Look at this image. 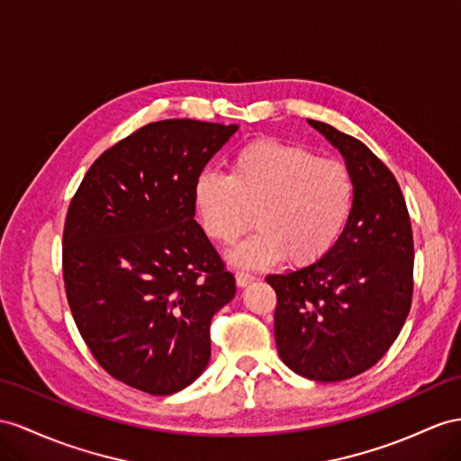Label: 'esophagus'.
<instances>
[{"instance_id": "obj_1", "label": "esophagus", "mask_w": 461, "mask_h": 461, "mask_svg": "<svg viewBox=\"0 0 461 461\" xmlns=\"http://www.w3.org/2000/svg\"><path fill=\"white\" fill-rule=\"evenodd\" d=\"M255 280V276L253 275H249V273H235V285H238L240 288H245L247 285H251V282Z\"/></svg>"}]
</instances>
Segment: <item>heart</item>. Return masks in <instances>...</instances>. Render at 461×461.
<instances>
[{
    "mask_svg": "<svg viewBox=\"0 0 461 461\" xmlns=\"http://www.w3.org/2000/svg\"><path fill=\"white\" fill-rule=\"evenodd\" d=\"M352 173L343 161L278 140H253L231 159L230 175L203 171L193 203L212 241L231 245L253 226L258 231L233 251L240 267L263 268L282 258L313 265L333 249L354 206Z\"/></svg>",
    "mask_w": 461,
    "mask_h": 461,
    "instance_id": "heart-1",
    "label": "heart"
}]
</instances>
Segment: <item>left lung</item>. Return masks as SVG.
<instances>
[{"label": "left lung", "instance_id": "1", "mask_svg": "<svg viewBox=\"0 0 461 461\" xmlns=\"http://www.w3.org/2000/svg\"><path fill=\"white\" fill-rule=\"evenodd\" d=\"M308 122L343 153L354 206L321 261L270 275L275 339L282 362L315 382H343L380 360L403 329L412 300V230L403 193L387 165L360 140Z\"/></svg>", "mask_w": 461, "mask_h": 461}]
</instances>
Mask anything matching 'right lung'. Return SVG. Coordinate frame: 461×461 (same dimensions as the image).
<instances>
[{
	"label": "right lung",
	"instance_id": "obj_1",
	"mask_svg": "<svg viewBox=\"0 0 461 461\" xmlns=\"http://www.w3.org/2000/svg\"><path fill=\"white\" fill-rule=\"evenodd\" d=\"M238 124L171 118L103 151L69 203L62 273L86 345L149 395L193 384L235 278L194 220L193 188Z\"/></svg>",
	"mask_w": 461,
	"mask_h": 461
}]
</instances>
